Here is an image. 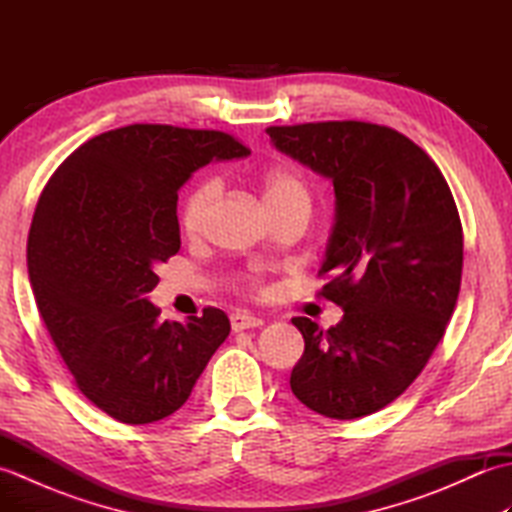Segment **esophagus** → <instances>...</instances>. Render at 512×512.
I'll list each match as a JSON object with an SVG mask.
<instances>
[{
	"label": "esophagus",
	"instance_id": "1",
	"mask_svg": "<svg viewBox=\"0 0 512 512\" xmlns=\"http://www.w3.org/2000/svg\"><path fill=\"white\" fill-rule=\"evenodd\" d=\"M264 319L255 317V314H248V312H235L231 314V328L235 332H242V330H250V328H262Z\"/></svg>",
	"mask_w": 512,
	"mask_h": 512
}]
</instances>
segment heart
Returning <instances> with one entry per match:
<instances>
[{
	"label": "heart",
	"instance_id": "obj_1",
	"mask_svg": "<svg viewBox=\"0 0 512 512\" xmlns=\"http://www.w3.org/2000/svg\"><path fill=\"white\" fill-rule=\"evenodd\" d=\"M259 187H262L264 202L268 204L270 213L286 209L292 204H306L310 206V191L308 184L303 180L301 173L292 171L288 167H270L259 178ZM217 184L204 182L198 189L189 193L182 206V228L189 235L202 231L206 215H209L211 204L215 200Z\"/></svg>",
	"mask_w": 512,
	"mask_h": 512
}]
</instances>
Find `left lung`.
Segmentation results:
<instances>
[{
    "mask_svg": "<svg viewBox=\"0 0 512 512\" xmlns=\"http://www.w3.org/2000/svg\"><path fill=\"white\" fill-rule=\"evenodd\" d=\"M273 145L334 184L319 275L343 319L306 341L290 389L325 418L354 420L396 400L427 365L458 301L462 224L447 180L396 129L328 121L268 127Z\"/></svg>",
    "mask_w": 512,
    "mask_h": 512,
    "instance_id": "8db88e82",
    "label": "left lung"
}]
</instances>
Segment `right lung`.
<instances>
[{"mask_svg":"<svg viewBox=\"0 0 512 512\" xmlns=\"http://www.w3.org/2000/svg\"><path fill=\"white\" fill-rule=\"evenodd\" d=\"M248 154L213 129L127 125L72 151L41 193L28 233L39 314L81 394L118 422L178 411L231 332L217 308L160 323L147 292L180 250L182 184Z\"/></svg>","mask_w":512,"mask_h":512,"instance_id":"1","label":"right lung"}]
</instances>
